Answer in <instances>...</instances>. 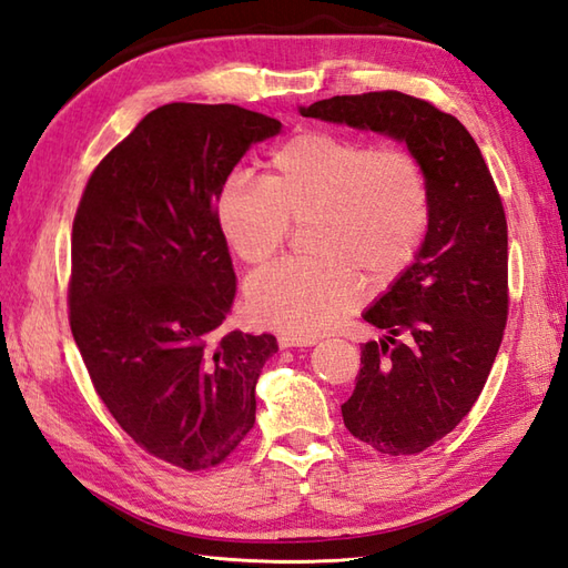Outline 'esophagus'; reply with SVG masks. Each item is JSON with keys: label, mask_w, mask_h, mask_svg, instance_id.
<instances>
[{"label": "esophagus", "mask_w": 568, "mask_h": 568, "mask_svg": "<svg viewBox=\"0 0 568 568\" xmlns=\"http://www.w3.org/2000/svg\"><path fill=\"white\" fill-rule=\"evenodd\" d=\"M316 337H296V335H280V347L288 349V347H311L316 345Z\"/></svg>", "instance_id": "esophagus-1"}]
</instances>
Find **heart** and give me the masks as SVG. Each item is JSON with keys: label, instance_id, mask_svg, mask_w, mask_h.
<instances>
[{"label": "heart", "instance_id": "obj_1", "mask_svg": "<svg viewBox=\"0 0 568 568\" xmlns=\"http://www.w3.org/2000/svg\"><path fill=\"white\" fill-rule=\"evenodd\" d=\"M430 216V182L410 150L318 129L276 148L267 178L233 174L216 199L219 231L247 264L272 260L292 221H311L313 260L270 264L247 282L252 316L296 337L327 331L357 306V274L386 286L406 272Z\"/></svg>", "mask_w": 568, "mask_h": 568}]
</instances>
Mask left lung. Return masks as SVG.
Masks as SVG:
<instances>
[{
  "label": "left lung",
  "instance_id": "8db88e82",
  "mask_svg": "<svg viewBox=\"0 0 568 568\" xmlns=\"http://www.w3.org/2000/svg\"><path fill=\"white\" fill-rule=\"evenodd\" d=\"M304 116L408 145L430 182L433 216L410 267L364 321L386 337L362 345L347 430L382 455H418L455 430L498 355L508 321V223L471 133L425 99L367 92L323 99Z\"/></svg>",
  "mask_w": 568,
  "mask_h": 568
}]
</instances>
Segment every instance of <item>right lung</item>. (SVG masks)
<instances>
[{"instance_id":"right-lung-1","label":"right lung","mask_w":568,"mask_h":568,"mask_svg":"<svg viewBox=\"0 0 568 568\" xmlns=\"http://www.w3.org/2000/svg\"><path fill=\"white\" fill-rule=\"evenodd\" d=\"M282 123L235 104H165L94 168L72 223L70 327L99 398L138 447L186 471L255 425L270 333L223 331L235 298L223 182Z\"/></svg>"}]
</instances>
